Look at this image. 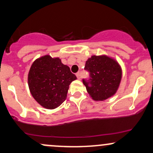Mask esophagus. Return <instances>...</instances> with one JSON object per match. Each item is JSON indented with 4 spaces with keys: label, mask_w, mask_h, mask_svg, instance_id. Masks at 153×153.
Listing matches in <instances>:
<instances>
[{
    "label": "esophagus",
    "mask_w": 153,
    "mask_h": 153,
    "mask_svg": "<svg viewBox=\"0 0 153 153\" xmlns=\"http://www.w3.org/2000/svg\"><path fill=\"white\" fill-rule=\"evenodd\" d=\"M76 76H77V78H78V80H80V73H76Z\"/></svg>",
    "instance_id": "obj_1"
}]
</instances>
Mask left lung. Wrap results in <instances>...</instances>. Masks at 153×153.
I'll use <instances>...</instances> for the list:
<instances>
[{"mask_svg": "<svg viewBox=\"0 0 153 153\" xmlns=\"http://www.w3.org/2000/svg\"><path fill=\"white\" fill-rule=\"evenodd\" d=\"M84 69L90 73V78L82 79V82L93 99L104 101L116 94L122 73L115 59L106 55H93L85 62Z\"/></svg>", "mask_w": 153, "mask_h": 153, "instance_id": "8db88e82", "label": "left lung"}]
</instances>
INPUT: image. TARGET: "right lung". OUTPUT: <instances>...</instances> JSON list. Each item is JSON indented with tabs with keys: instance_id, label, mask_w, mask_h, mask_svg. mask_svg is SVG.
<instances>
[{
	"instance_id": "obj_1",
	"label": "right lung",
	"mask_w": 153,
	"mask_h": 153,
	"mask_svg": "<svg viewBox=\"0 0 153 153\" xmlns=\"http://www.w3.org/2000/svg\"><path fill=\"white\" fill-rule=\"evenodd\" d=\"M76 79L60 59L45 55L31 65L28 84L36 102L44 108L54 109L65 101L70 84Z\"/></svg>"
}]
</instances>
